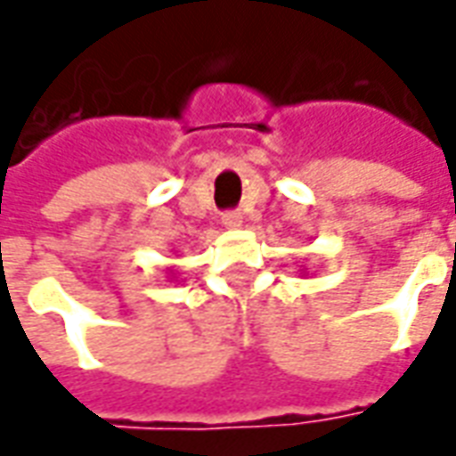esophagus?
I'll use <instances>...</instances> for the list:
<instances>
[{
  "instance_id": "obj_1",
  "label": "esophagus",
  "mask_w": 456,
  "mask_h": 456,
  "mask_svg": "<svg viewBox=\"0 0 456 456\" xmlns=\"http://www.w3.org/2000/svg\"><path fill=\"white\" fill-rule=\"evenodd\" d=\"M221 223L225 228H240L243 218H240V213H223Z\"/></svg>"
}]
</instances>
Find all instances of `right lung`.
Here are the masks:
<instances>
[{"instance_id": "1", "label": "right lung", "mask_w": 456, "mask_h": 456, "mask_svg": "<svg viewBox=\"0 0 456 456\" xmlns=\"http://www.w3.org/2000/svg\"><path fill=\"white\" fill-rule=\"evenodd\" d=\"M166 273H168V278H175V273H174V268H166Z\"/></svg>"}]
</instances>
